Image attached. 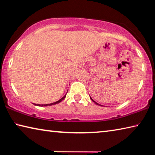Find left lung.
<instances>
[{
  "instance_id": "1",
  "label": "left lung",
  "mask_w": 155,
  "mask_h": 155,
  "mask_svg": "<svg viewBox=\"0 0 155 155\" xmlns=\"http://www.w3.org/2000/svg\"><path fill=\"white\" fill-rule=\"evenodd\" d=\"M90 99L91 100V101H92L94 102V103H96V104H98V105H101V104H98V103H96V102H95V101H94V100H93L92 98H91V97H90Z\"/></svg>"
}]
</instances>
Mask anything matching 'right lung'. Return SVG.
<instances>
[{"mask_svg": "<svg viewBox=\"0 0 155 155\" xmlns=\"http://www.w3.org/2000/svg\"><path fill=\"white\" fill-rule=\"evenodd\" d=\"M67 94V93H66ZM65 96H66V94H65V96H64V97H62V98L60 99V100H59V101H56V102H54V103H50V104H35V103H33L34 104H35V105H36V106H38V107H46V106H51V105H54V104H58V103H61V102L63 101V100H64L65 98Z\"/></svg>", "mask_w": 155, "mask_h": 155, "instance_id": "1", "label": "right lung"}]
</instances>
